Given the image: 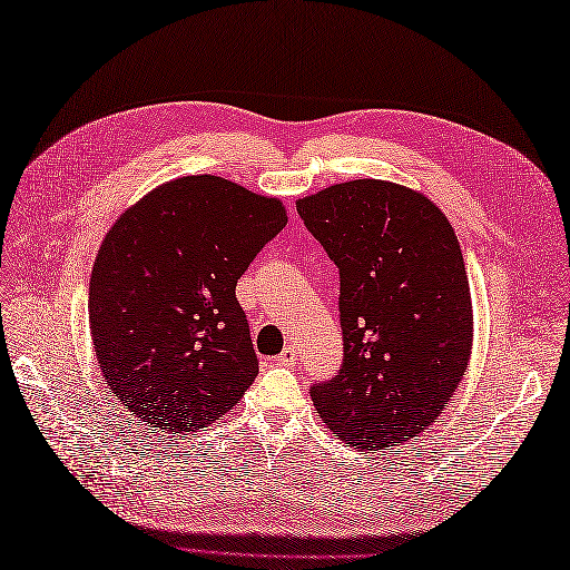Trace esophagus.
<instances>
[{
	"instance_id": "obj_1",
	"label": "esophagus",
	"mask_w": 570,
	"mask_h": 570,
	"mask_svg": "<svg viewBox=\"0 0 570 570\" xmlns=\"http://www.w3.org/2000/svg\"><path fill=\"white\" fill-rule=\"evenodd\" d=\"M296 357H298L296 347H294V345H286V347L282 350V355L274 357V362H276V365H282V367H292L294 362H296Z\"/></svg>"
}]
</instances>
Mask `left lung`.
I'll return each instance as SVG.
<instances>
[{"mask_svg": "<svg viewBox=\"0 0 570 570\" xmlns=\"http://www.w3.org/2000/svg\"><path fill=\"white\" fill-rule=\"evenodd\" d=\"M296 210L341 272L343 367L311 399L362 451L411 441L443 414L468 370L472 304L448 217L406 186L335 184Z\"/></svg>", "mask_w": 570, "mask_h": 570, "instance_id": "obj_1", "label": "left lung"}]
</instances>
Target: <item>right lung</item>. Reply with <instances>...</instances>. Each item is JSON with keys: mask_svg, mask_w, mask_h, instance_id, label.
<instances>
[{"mask_svg": "<svg viewBox=\"0 0 570 570\" xmlns=\"http://www.w3.org/2000/svg\"><path fill=\"white\" fill-rule=\"evenodd\" d=\"M286 220L282 200L203 174L154 188L105 235L92 345L141 426L188 435L239 404L259 362L235 286Z\"/></svg>", "mask_w": 570, "mask_h": 570, "instance_id": "obj_1", "label": "right lung"}]
</instances>
